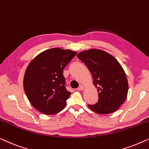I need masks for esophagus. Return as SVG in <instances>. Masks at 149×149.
Listing matches in <instances>:
<instances>
[{
	"label": "esophagus",
	"instance_id": "1",
	"mask_svg": "<svg viewBox=\"0 0 149 149\" xmlns=\"http://www.w3.org/2000/svg\"><path fill=\"white\" fill-rule=\"evenodd\" d=\"M84 89V86H83V85H80L78 88H77L78 91H83Z\"/></svg>",
	"mask_w": 149,
	"mask_h": 149
}]
</instances>
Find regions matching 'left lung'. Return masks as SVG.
I'll return each instance as SVG.
<instances>
[{"mask_svg":"<svg viewBox=\"0 0 149 149\" xmlns=\"http://www.w3.org/2000/svg\"><path fill=\"white\" fill-rule=\"evenodd\" d=\"M91 72L98 100L88 107L98 114H110L125 101L128 82L125 73L113 56L100 49H89L77 54Z\"/></svg>","mask_w":149,"mask_h":149,"instance_id":"1","label":"left lung"}]
</instances>
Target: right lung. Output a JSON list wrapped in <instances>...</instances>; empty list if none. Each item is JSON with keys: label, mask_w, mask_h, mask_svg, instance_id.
<instances>
[{"label": "right lung", "mask_w": 149, "mask_h": 149, "mask_svg": "<svg viewBox=\"0 0 149 149\" xmlns=\"http://www.w3.org/2000/svg\"><path fill=\"white\" fill-rule=\"evenodd\" d=\"M70 49L53 48L35 56L27 67L24 88L30 104L45 115L56 114L66 106L70 92L65 88L63 69L76 55Z\"/></svg>", "instance_id": "right-lung-1"}]
</instances>
